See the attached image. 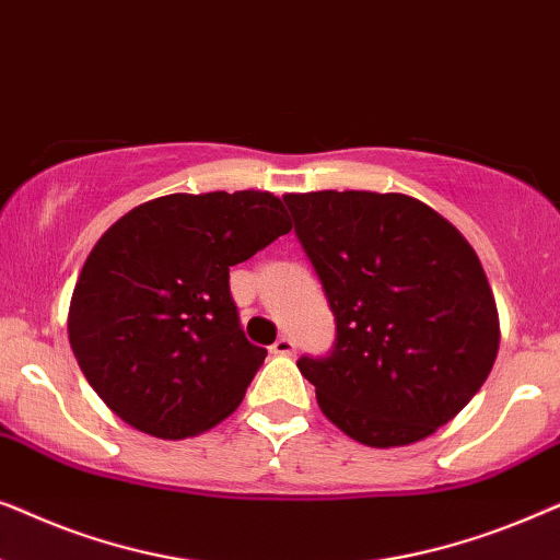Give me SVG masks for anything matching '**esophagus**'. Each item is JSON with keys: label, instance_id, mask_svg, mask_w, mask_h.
I'll list each match as a JSON object with an SVG mask.
<instances>
[{"label": "esophagus", "instance_id": "obj_1", "mask_svg": "<svg viewBox=\"0 0 560 560\" xmlns=\"http://www.w3.org/2000/svg\"><path fill=\"white\" fill-rule=\"evenodd\" d=\"M270 351H272V354H278V357H293L295 354V341L288 339V336H280V339L270 347Z\"/></svg>", "mask_w": 560, "mask_h": 560}]
</instances>
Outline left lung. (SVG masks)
<instances>
[{"label":"left lung","instance_id":"1","mask_svg":"<svg viewBox=\"0 0 560 560\" xmlns=\"http://www.w3.org/2000/svg\"><path fill=\"white\" fill-rule=\"evenodd\" d=\"M336 318L328 357H301L324 416L364 446H408L466 408L492 372L500 316L462 232L402 194H288Z\"/></svg>","mask_w":560,"mask_h":560}]
</instances>
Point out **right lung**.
<instances>
[{
	"label": "right lung",
	"mask_w": 560,
	"mask_h": 560,
	"mask_svg": "<svg viewBox=\"0 0 560 560\" xmlns=\"http://www.w3.org/2000/svg\"><path fill=\"white\" fill-rule=\"evenodd\" d=\"M288 232L267 190L160 196L106 229L73 288L68 339L112 412L178 441L240 408L267 351L242 331L229 267Z\"/></svg>",
	"instance_id": "1"
}]
</instances>
